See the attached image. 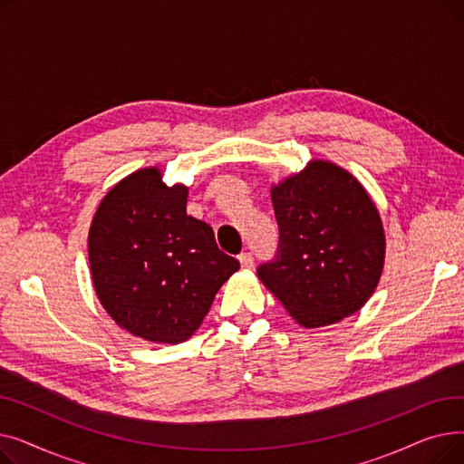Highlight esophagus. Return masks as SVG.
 <instances>
[{
  "label": "esophagus",
  "instance_id": "esophagus-1",
  "mask_svg": "<svg viewBox=\"0 0 464 464\" xmlns=\"http://www.w3.org/2000/svg\"><path fill=\"white\" fill-rule=\"evenodd\" d=\"M238 261H240L242 266H245V269H252V266H254V256L250 252H242L238 256Z\"/></svg>",
  "mask_w": 464,
  "mask_h": 464
}]
</instances>
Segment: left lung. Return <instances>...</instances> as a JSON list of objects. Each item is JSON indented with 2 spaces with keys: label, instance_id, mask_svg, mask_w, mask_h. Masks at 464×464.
Returning <instances> with one entry per match:
<instances>
[{
  "label": "left lung",
  "instance_id": "1",
  "mask_svg": "<svg viewBox=\"0 0 464 464\" xmlns=\"http://www.w3.org/2000/svg\"><path fill=\"white\" fill-rule=\"evenodd\" d=\"M278 248L257 276L304 327L357 312L378 285L385 238L367 191L344 169L314 161L273 188Z\"/></svg>",
  "mask_w": 464,
  "mask_h": 464
}]
</instances>
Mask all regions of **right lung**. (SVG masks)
<instances>
[{"label":"right lung","mask_w":464,"mask_h":464,"mask_svg":"<svg viewBox=\"0 0 464 464\" xmlns=\"http://www.w3.org/2000/svg\"><path fill=\"white\" fill-rule=\"evenodd\" d=\"M186 198L188 188L142 169L107 193L90 227L97 297L120 327L150 343L188 340L240 266L208 224L186 214Z\"/></svg>","instance_id":"1"}]
</instances>
